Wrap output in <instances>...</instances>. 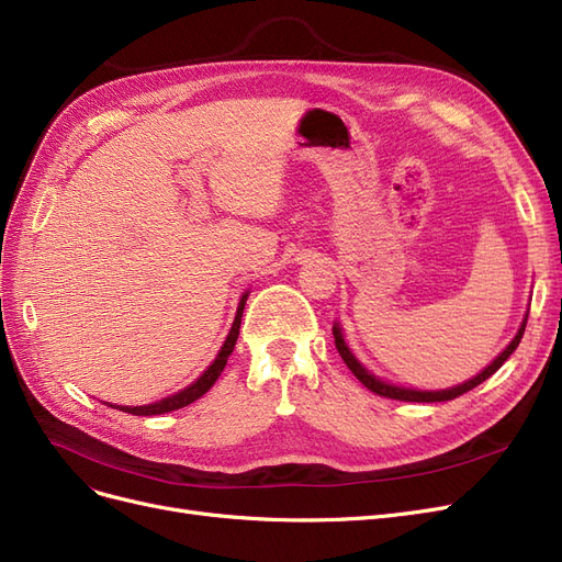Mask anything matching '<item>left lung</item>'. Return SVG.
I'll return each instance as SVG.
<instances>
[{
	"label": "left lung",
	"mask_w": 562,
	"mask_h": 562,
	"mask_svg": "<svg viewBox=\"0 0 562 562\" xmlns=\"http://www.w3.org/2000/svg\"><path fill=\"white\" fill-rule=\"evenodd\" d=\"M526 322H528V317L524 319V324H521V328H518V334H516V338L507 345V349L503 351L501 357H497L488 368H484L480 375L476 378H472L470 382H465V384H459V386H453V389H445V391H412V389H401V386H393V384H386V382H382V380H378L375 375H370V372L355 359V355H351L349 351V347L345 345V340H342V334H340V328L338 326H334V336H336V347H338V351H340V357H342V361L347 363V368L355 372V378L366 386V389H370L372 393H378V396H382V398H391V401H405V403H442V401H453V398H459V396H463V393H468V391H472L474 386H480L482 382H486L493 372L501 368L509 357H512V351L518 347V342H521V338H524V330H526Z\"/></svg>",
	"instance_id": "8db88e82"
}]
</instances>
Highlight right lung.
<instances>
[{
  "mask_svg": "<svg viewBox=\"0 0 562 562\" xmlns=\"http://www.w3.org/2000/svg\"><path fill=\"white\" fill-rule=\"evenodd\" d=\"M245 301H247V294L240 299L238 315H236V319H234L232 330H228V336H226V340H224V345H222V349H220L217 359L213 361V366L207 368V370L203 372V375H201L192 386H187L184 391L176 393V396H171V398H164V401L153 403V405H140V407H115V405H109V407H115V409H122V412H127V414H134V417H150V414L173 412V409L187 407V405H192L194 401H199V398L203 396V393L217 382V378L222 375V370H224V366H226V359L232 357V351H234L236 340H238V330H240V317H243Z\"/></svg>",
  "mask_w": 562,
  "mask_h": 562,
  "instance_id": "add662e5",
  "label": "right lung"
}]
</instances>
